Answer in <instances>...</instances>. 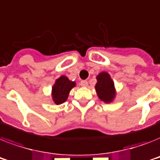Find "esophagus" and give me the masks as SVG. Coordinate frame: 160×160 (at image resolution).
I'll list each match as a JSON object with an SVG mask.
<instances>
[{"label": "esophagus", "mask_w": 160, "mask_h": 160, "mask_svg": "<svg viewBox=\"0 0 160 160\" xmlns=\"http://www.w3.org/2000/svg\"><path fill=\"white\" fill-rule=\"evenodd\" d=\"M80 84L83 87H86L87 85H88V82H87V80H81L80 83Z\"/></svg>", "instance_id": "obj_1"}]
</instances>
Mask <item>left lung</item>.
I'll list each match as a JSON object with an SVG mask.
<instances>
[{
	"label": "left lung",
	"instance_id": "obj_1",
	"mask_svg": "<svg viewBox=\"0 0 160 160\" xmlns=\"http://www.w3.org/2000/svg\"><path fill=\"white\" fill-rule=\"evenodd\" d=\"M96 79L95 90L99 99L107 103L112 102L116 96V89L109 74L102 71L98 74Z\"/></svg>",
	"mask_w": 160,
	"mask_h": 160
}]
</instances>
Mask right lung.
Returning a JSON list of instances; mask_svg holds the SVG:
<instances>
[{
  "instance_id": "right-lung-1",
  "label": "right lung",
  "mask_w": 160,
  "mask_h": 160,
  "mask_svg": "<svg viewBox=\"0 0 160 160\" xmlns=\"http://www.w3.org/2000/svg\"><path fill=\"white\" fill-rule=\"evenodd\" d=\"M75 81H71L65 76H60L52 88V97L56 104H62L67 101L71 89L76 86Z\"/></svg>"
}]
</instances>
